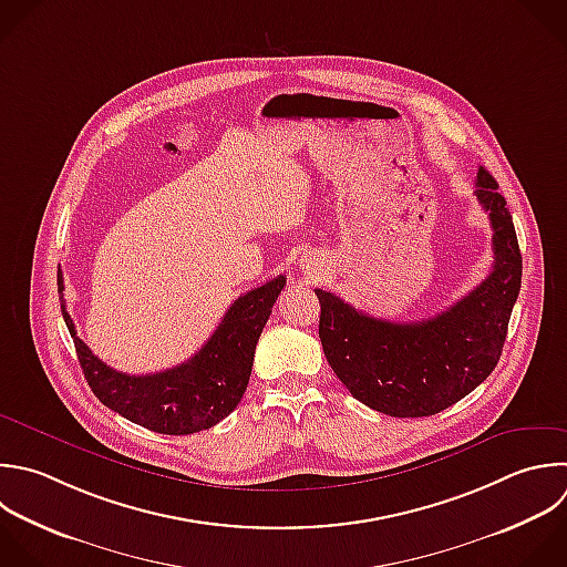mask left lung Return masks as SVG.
<instances>
[{"instance_id":"obj_1","label":"left lung","mask_w":567,"mask_h":567,"mask_svg":"<svg viewBox=\"0 0 567 567\" xmlns=\"http://www.w3.org/2000/svg\"><path fill=\"white\" fill-rule=\"evenodd\" d=\"M478 204L489 217L494 264L489 275L436 317L396 323L359 312L317 288L323 354L368 408L401 416H430L470 394L498 363L507 321L520 290V250L512 215L494 177L476 173Z\"/></svg>"}]
</instances>
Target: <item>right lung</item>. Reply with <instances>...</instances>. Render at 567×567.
<instances>
[{"instance_id": "1", "label": "right lung", "mask_w": 567, "mask_h": 567, "mask_svg": "<svg viewBox=\"0 0 567 567\" xmlns=\"http://www.w3.org/2000/svg\"><path fill=\"white\" fill-rule=\"evenodd\" d=\"M284 286L286 277L279 275L239 297L195 357L155 374L117 372L95 357L78 337L64 295L62 315L95 396L137 425L182 436L213 427L237 408L252 372L259 334ZM58 288L64 292L62 270H58Z\"/></svg>"}]
</instances>
